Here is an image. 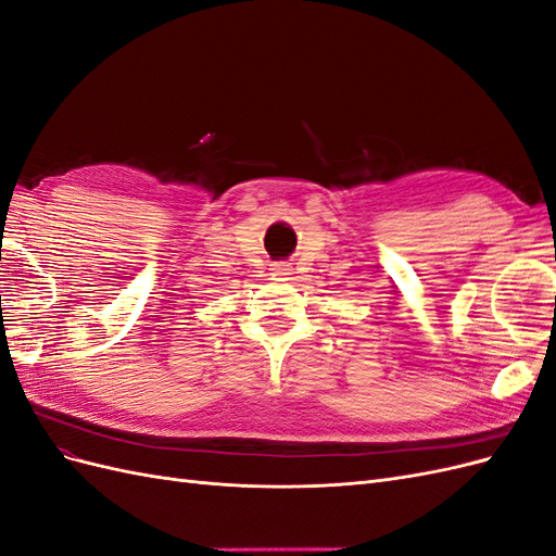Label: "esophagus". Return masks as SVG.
Instances as JSON below:
<instances>
[{
  "label": "esophagus",
  "mask_w": 556,
  "mask_h": 556,
  "mask_svg": "<svg viewBox=\"0 0 556 556\" xmlns=\"http://www.w3.org/2000/svg\"><path fill=\"white\" fill-rule=\"evenodd\" d=\"M274 271H276L278 276H288V274L292 271V268H290V264H285V262H280V264H276V266H274Z\"/></svg>",
  "instance_id": "34e87169"
}]
</instances>
